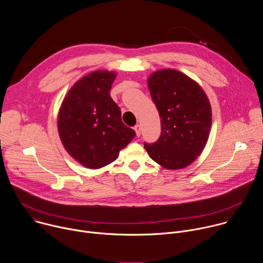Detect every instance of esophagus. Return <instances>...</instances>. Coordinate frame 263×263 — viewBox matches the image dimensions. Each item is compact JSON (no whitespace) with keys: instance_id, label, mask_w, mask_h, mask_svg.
I'll return each mask as SVG.
<instances>
[{"instance_id":"obj_1","label":"esophagus","mask_w":263,"mask_h":263,"mask_svg":"<svg viewBox=\"0 0 263 263\" xmlns=\"http://www.w3.org/2000/svg\"><path fill=\"white\" fill-rule=\"evenodd\" d=\"M134 130H135V132H136V136H140V133H141V129H140V126L139 125H136L135 127H134Z\"/></svg>"}]
</instances>
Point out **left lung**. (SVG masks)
Returning a JSON list of instances; mask_svg holds the SVG:
<instances>
[{"instance_id":"1","label":"left lung","mask_w":263,"mask_h":263,"mask_svg":"<svg viewBox=\"0 0 263 263\" xmlns=\"http://www.w3.org/2000/svg\"><path fill=\"white\" fill-rule=\"evenodd\" d=\"M147 87L161 119V134L144 143L148 156L167 170L192 164L204 149L212 123L203 88L183 72L163 68L149 74Z\"/></svg>"}]
</instances>
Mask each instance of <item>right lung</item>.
<instances>
[{
	"mask_svg": "<svg viewBox=\"0 0 263 263\" xmlns=\"http://www.w3.org/2000/svg\"><path fill=\"white\" fill-rule=\"evenodd\" d=\"M117 72L95 70L67 91L58 112V133L66 152L80 164L97 170L114 162L135 137L111 99Z\"/></svg>",
	"mask_w": 263,
	"mask_h": 263,
	"instance_id": "1",
	"label": "right lung"
}]
</instances>
